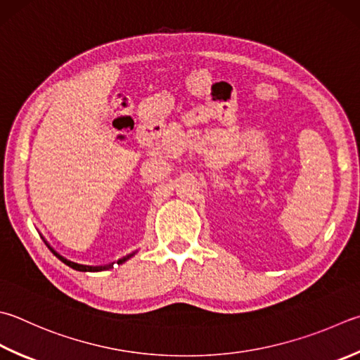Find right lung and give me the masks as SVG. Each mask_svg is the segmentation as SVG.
Here are the masks:
<instances>
[{"instance_id":"1","label":"right lung","mask_w":360,"mask_h":360,"mask_svg":"<svg viewBox=\"0 0 360 360\" xmlns=\"http://www.w3.org/2000/svg\"><path fill=\"white\" fill-rule=\"evenodd\" d=\"M46 244V243H45ZM46 246H49V244H46ZM49 249L51 250V252L58 257V259L60 260V262H64L67 266H70V268H73V269H77V271H103V269H110V268H112V264H106V266H86V264H78V263H73V262H70V260H67V259H64L63 255H59L58 252H54V250L49 246ZM133 254H130V255H127V257H124V259L122 260H119L117 263L120 264V263H124L125 260H128L130 259Z\"/></svg>"}]
</instances>
